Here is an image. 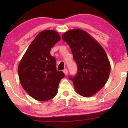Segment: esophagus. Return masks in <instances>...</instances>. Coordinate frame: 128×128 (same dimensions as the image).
<instances>
[{
  "label": "esophagus",
  "instance_id": "obj_1",
  "mask_svg": "<svg viewBox=\"0 0 128 128\" xmlns=\"http://www.w3.org/2000/svg\"><path fill=\"white\" fill-rule=\"evenodd\" d=\"M63 72L64 73V74H65V75H67V74H68V69H64V71H63Z\"/></svg>",
  "mask_w": 128,
  "mask_h": 128
}]
</instances>
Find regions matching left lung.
<instances>
[{"label": "left lung", "instance_id": "left-lung-1", "mask_svg": "<svg viewBox=\"0 0 128 128\" xmlns=\"http://www.w3.org/2000/svg\"><path fill=\"white\" fill-rule=\"evenodd\" d=\"M62 39L69 45L78 72L72 80L77 93L91 97L101 90L109 78L111 64L102 46L86 31L74 28L64 32Z\"/></svg>", "mask_w": 128, "mask_h": 128}]
</instances>
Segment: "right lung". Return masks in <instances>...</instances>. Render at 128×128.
<instances>
[{"instance_id":"obj_1","label":"right lung","mask_w":128,"mask_h":128,"mask_svg":"<svg viewBox=\"0 0 128 128\" xmlns=\"http://www.w3.org/2000/svg\"><path fill=\"white\" fill-rule=\"evenodd\" d=\"M60 36L52 30H44L29 45L18 66V77L22 88L31 97L38 101L52 99L57 94L62 72L56 68L55 58L50 54Z\"/></svg>"}]
</instances>
